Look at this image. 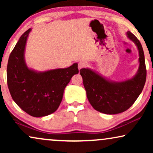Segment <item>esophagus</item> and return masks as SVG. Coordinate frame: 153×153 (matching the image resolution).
Masks as SVG:
<instances>
[{
    "mask_svg": "<svg viewBox=\"0 0 153 153\" xmlns=\"http://www.w3.org/2000/svg\"><path fill=\"white\" fill-rule=\"evenodd\" d=\"M87 65H88L87 62H85V61H80V62H79V64H78V68H79V70H80V69H82V68H85V67H86Z\"/></svg>",
    "mask_w": 153,
    "mask_h": 153,
    "instance_id": "34e87169",
    "label": "esophagus"
}]
</instances>
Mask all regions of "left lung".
Wrapping results in <instances>:
<instances>
[{"mask_svg":"<svg viewBox=\"0 0 153 153\" xmlns=\"http://www.w3.org/2000/svg\"><path fill=\"white\" fill-rule=\"evenodd\" d=\"M127 36L137 45L139 52V71L132 79L123 82H111L89 69L80 70L88 100L96 111L103 114L125 111L134 103L145 85L146 68L141 44L129 31Z\"/></svg>","mask_w":153,"mask_h":153,"instance_id":"8db88e82","label":"left lung"}]
</instances>
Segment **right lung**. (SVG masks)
I'll return each mask as SVG.
<instances>
[{
  "instance_id": "right-lung-1",
  "label": "right lung",
  "mask_w": 153,
  "mask_h": 153,
  "mask_svg": "<svg viewBox=\"0 0 153 153\" xmlns=\"http://www.w3.org/2000/svg\"><path fill=\"white\" fill-rule=\"evenodd\" d=\"M30 28L19 39L10 53L7 66V82L10 95L23 111L33 117H42L58 109L65 88L78 65L37 73L29 70L24 62V49Z\"/></svg>"
}]
</instances>
